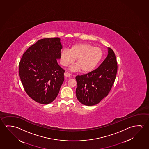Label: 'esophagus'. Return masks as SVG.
<instances>
[{"instance_id":"obj_1","label":"esophagus","mask_w":149,"mask_h":149,"mask_svg":"<svg viewBox=\"0 0 149 149\" xmlns=\"http://www.w3.org/2000/svg\"><path fill=\"white\" fill-rule=\"evenodd\" d=\"M70 75H71V74L70 73H68V72H66L64 73V76H65V77H69L70 76Z\"/></svg>"}]
</instances>
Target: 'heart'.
<instances>
[{
    "label": "heart",
    "mask_w": 149,
    "mask_h": 149,
    "mask_svg": "<svg viewBox=\"0 0 149 149\" xmlns=\"http://www.w3.org/2000/svg\"><path fill=\"white\" fill-rule=\"evenodd\" d=\"M103 51L99 47L92 45L79 43L73 45L69 50H62L60 54V63L64 66L73 63L76 59L77 64L70 67L71 71L79 69L83 73H88L93 71L103 58Z\"/></svg>",
    "instance_id": "b5f03b06"
}]
</instances>
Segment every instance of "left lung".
<instances>
[{
	"instance_id": "obj_1",
	"label": "left lung",
	"mask_w": 149,
	"mask_h": 149,
	"mask_svg": "<svg viewBox=\"0 0 149 149\" xmlns=\"http://www.w3.org/2000/svg\"><path fill=\"white\" fill-rule=\"evenodd\" d=\"M105 60L94 71L76 76V97L84 105L93 106L108 95L114 83L117 71V61L112 49L108 48Z\"/></svg>"
}]
</instances>
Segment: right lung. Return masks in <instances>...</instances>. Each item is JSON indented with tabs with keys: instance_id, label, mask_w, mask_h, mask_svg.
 Returning a JSON list of instances; mask_svg holds the SVG:
<instances>
[{
	"instance_id": "right-lung-1",
	"label": "right lung",
	"mask_w": 149,
	"mask_h": 149,
	"mask_svg": "<svg viewBox=\"0 0 149 149\" xmlns=\"http://www.w3.org/2000/svg\"><path fill=\"white\" fill-rule=\"evenodd\" d=\"M62 48L60 38H44L23 54L19 75L25 91L37 102L48 104L59 93L65 72L57 62Z\"/></svg>"
}]
</instances>
